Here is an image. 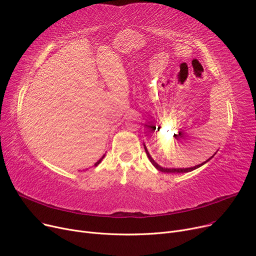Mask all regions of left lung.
Instances as JSON below:
<instances>
[{"instance_id": "left-lung-1", "label": "left lung", "mask_w": 256, "mask_h": 256, "mask_svg": "<svg viewBox=\"0 0 256 256\" xmlns=\"http://www.w3.org/2000/svg\"><path fill=\"white\" fill-rule=\"evenodd\" d=\"M144 148H145V152H146V154H147V156H148V158H150V160L152 162V164L158 169V170H160V171H162V172H167V173H184V172H190V171H193V170H195V169H197V168H199L200 166H202V165H204L206 162H208V160L214 156H212V158H210L208 160H206L204 163H202V164H199V165H197V166H194V167H191V168H163V167H160V165H158L156 162H154V160L150 156V152H148V150H147V148L145 147V145H144Z\"/></svg>"}]
</instances>
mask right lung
I'll return each mask as SVG.
<instances>
[{
  "label": "right lung",
  "mask_w": 256,
  "mask_h": 256,
  "mask_svg": "<svg viewBox=\"0 0 256 256\" xmlns=\"http://www.w3.org/2000/svg\"><path fill=\"white\" fill-rule=\"evenodd\" d=\"M104 156H102V158H100V160H98V162H96V164H94V166H98V164H100V162H102V158H104Z\"/></svg>",
  "instance_id": "add662e5"
}]
</instances>
